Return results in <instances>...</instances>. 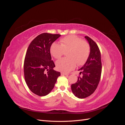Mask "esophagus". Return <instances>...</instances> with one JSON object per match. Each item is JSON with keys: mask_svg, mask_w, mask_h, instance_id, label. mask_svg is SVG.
<instances>
[{"mask_svg": "<svg viewBox=\"0 0 125 125\" xmlns=\"http://www.w3.org/2000/svg\"><path fill=\"white\" fill-rule=\"evenodd\" d=\"M61 74L62 75H68V74H67V73H63V72H62Z\"/></svg>", "mask_w": 125, "mask_h": 125, "instance_id": "34e87169", "label": "esophagus"}]
</instances>
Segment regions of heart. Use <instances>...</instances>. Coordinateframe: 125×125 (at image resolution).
I'll return each instance as SVG.
<instances>
[{
  "instance_id": "obj_1",
  "label": "heart",
  "mask_w": 125,
  "mask_h": 125,
  "mask_svg": "<svg viewBox=\"0 0 125 125\" xmlns=\"http://www.w3.org/2000/svg\"><path fill=\"white\" fill-rule=\"evenodd\" d=\"M68 51L67 53L69 58H62L56 62L57 70L69 72L77 65H82L86 62L90 54V46L86 42L75 35H68L60 40V44L52 43L50 46V52L55 58L58 59Z\"/></svg>"
}]
</instances>
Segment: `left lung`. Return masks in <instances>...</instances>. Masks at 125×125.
Listing matches in <instances>:
<instances>
[{
	"label": "left lung",
	"instance_id": "left-lung-1",
	"mask_svg": "<svg viewBox=\"0 0 125 125\" xmlns=\"http://www.w3.org/2000/svg\"><path fill=\"white\" fill-rule=\"evenodd\" d=\"M90 45V52L86 62L80 69L82 77L78 78L76 83L71 84L72 92L79 99H84L91 95L96 89L101 79L102 63L101 52L95 42L85 36Z\"/></svg>",
	"mask_w": 125,
	"mask_h": 125
}]
</instances>
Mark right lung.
<instances>
[{
  "mask_svg": "<svg viewBox=\"0 0 125 125\" xmlns=\"http://www.w3.org/2000/svg\"><path fill=\"white\" fill-rule=\"evenodd\" d=\"M61 36L44 33L36 37L26 51L24 62L26 83L31 91L40 96L47 95L53 89L60 73L55 67L50 52L51 44Z\"/></svg>",
  "mask_w": 125,
  "mask_h": 125,
  "instance_id": "add662e5",
  "label": "right lung"
}]
</instances>
